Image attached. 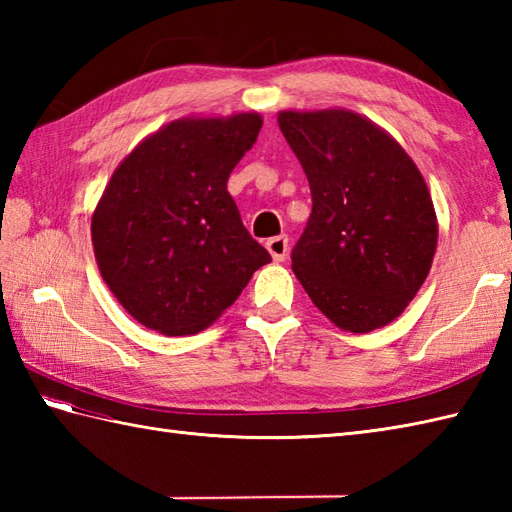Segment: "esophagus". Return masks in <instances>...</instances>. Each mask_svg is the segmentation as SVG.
Here are the masks:
<instances>
[{
  "label": "esophagus",
  "mask_w": 512,
  "mask_h": 512,
  "mask_svg": "<svg viewBox=\"0 0 512 512\" xmlns=\"http://www.w3.org/2000/svg\"><path fill=\"white\" fill-rule=\"evenodd\" d=\"M268 253L273 255L275 262H284L288 257V237L286 235H277V237H270L266 242Z\"/></svg>",
  "instance_id": "1"
}]
</instances>
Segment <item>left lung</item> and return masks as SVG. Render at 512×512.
I'll return each instance as SVG.
<instances>
[{
    "label": "left lung",
    "instance_id": "left-lung-1",
    "mask_svg": "<svg viewBox=\"0 0 512 512\" xmlns=\"http://www.w3.org/2000/svg\"><path fill=\"white\" fill-rule=\"evenodd\" d=\"M277 121L312 193L292 270L341 330L383 328L416 297L436 255L427 182L407 151L361 114L279 112Z\"/></svg>",
    "mask_w": 512,
    "mask_h": 512
}]
</instances>
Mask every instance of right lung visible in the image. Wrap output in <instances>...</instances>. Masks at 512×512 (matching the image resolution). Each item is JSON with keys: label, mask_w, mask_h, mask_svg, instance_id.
I'll return each mask as SVG.
<instances>
[{"label": "right lung", "mask_w": 512, "mask_h": 512, "mask_svg": "<svg viewBox=\"0 0 512 512\" xmlns=\"http://www.w3.org/2000/svg\"><path fill=\"white\" fill-rule=\"evenodd\" d=\"M262 116L180 118L145 138L107 182L92 244L118 303L160 334H195L233 306L268 250L226 191Z\"/></svg>", "instance_id": "1"}]
</instances>
